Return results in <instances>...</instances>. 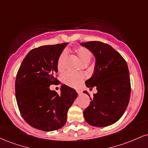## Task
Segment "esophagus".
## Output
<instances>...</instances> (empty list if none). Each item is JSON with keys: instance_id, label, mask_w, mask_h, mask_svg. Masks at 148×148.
<instances>
[{"instance_id": "1", "label": "esophagus", "mask_w": 148, "mask_h": 148, "mask_svg": "<svg viewBox=\"0 0 148 148\" xmlns=\"http://www.w3.org/2000/svg\"><path fill=\"white\" fill-rule=\"evenodd\" d=\"M76 92H77L79 95H81V93H82V92L80 90H76Z\"/></svg>"}]
</instances>
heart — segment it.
<instances>
[{"instance_id":"heart-1","label":"heart","mask_w":148,"mask_h":148,"mask_svg":"<svg viewBox=\"0 0 148 148\" xmlns=\"http://www.w3.org/2000/svg\"><path fill=\"white\" fill-rule=\"evenodd\" d=\"M74 52H75L76 56L83 64L87 63L91 60V52L86 47H77L74 50ZM66 58H67V52L63 51L61 53L57 62V68L58 71H62L64 69ZM85 79H86V74L84 73L67 72L63 75V81L64 84L73 88L79 86V84Z\"/></svg>"}]
</instances>
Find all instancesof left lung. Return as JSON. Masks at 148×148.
I'll list each match as a JSON object with an SVG mask.
<instances>
[{
	"label": "left lung",
	"mask_w": 148,
	"mask_h": 148,
	"mask_svg": "<svg viewBox=\"0 0 148 148\" xmlns=\"http://www.w3.org/2000/svg\"><path fill=\"white\" fill-rule=\"evenodd\" d=\"M81 45L89 49L96 58L95 73L86 85L90 89L96 87L97 92L90 97V103L84 111V118L92 126H109L123 116L130 101L128 66L123 57L107 44L90 41ZM84 92L89 95L87 91Z\"/></svg>",
	"instance_id": "obj_1"
}]
</instances>
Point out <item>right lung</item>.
I'll return each mask as SVG.
<instances>
[{
  "mask_svg": "<svg viewBox=\"0 0 148 148\" xmlns=\"http://www.w3.org/2000/svg\"><path fill=\"white\" fill-rule=\"evenodd\" d=\"M67 43L46 45L30 51L21 62L15 81V95L21 116L28 125L45 132L65 125L67 111L77 97L73 88L62 85L60 93L51 90L60 83L57 62Z\"/></svg>",
  "mask_w": 148,
  "mask_h": 148,
  "instance_id": "1",
  "label": "right lung"
}]
</instances>
